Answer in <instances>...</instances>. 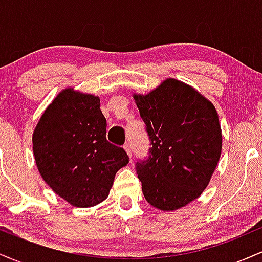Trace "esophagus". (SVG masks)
Wrapping results in <instances>:
<instances>
[{
  "mask_svg": "<svg viewBox=\"0 0 262 262\" xmlns=\"http://www.w3.org/2000/svg\"><path fill=\"white\" fill-rule=\"evenodd\" d=\"M124 149H125V151H127V154L129 155V158L132 159V146H130V144H125L124 145Z\"/></svg>",
  "mask_w": 262,
  "mask_h": 262,
  "instance_id": "34e87169",
  "label": "esophagus"
}]
</instances>
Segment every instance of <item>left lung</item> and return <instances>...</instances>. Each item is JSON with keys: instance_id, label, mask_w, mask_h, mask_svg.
Masks as SVG:
<instances>
[{"instance_id": "1", "label": "left lung", "mask_w": 262, "mask_h": 262, "mask_svg": "<svg viewBox=\"0 0 262 262\" xmlns=\"http://www.w3.org/2000/svg\"><path fill=\"white\" fill-rule=\"evenodd\" d=\"M134 100L151 145L148 158L135 164L144 197L160 210L181 208L201 196L221 158L217 111L175 79Z\"/></svg>"}]
</instances>
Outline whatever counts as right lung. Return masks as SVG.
Returning a JSON list of instances; mask_svg holds the SVG:
<instances>
[{"mask_svg": "<svg viewBox=\"0 0 262 262\" xmlns=\"http://www.w3.org/2000/svg\"><path fill=\"white\" fill-rule=\"evenodd\" d=\"M100 98L66 89L47 108L33 133L39 172L75 207L104 201L114 176L129 162L125 150L106 138Z\"/></svg>", "mask_w": 262, "mask_h": 262, "instance_id": "add662e5", "label": "right lung"}]
</instances>
